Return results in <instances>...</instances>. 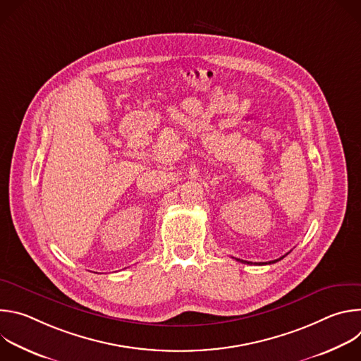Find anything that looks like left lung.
Returning a JSON list of instances; mask_svg holds the SVG:
<instances>
[{"instance_id": "8db88e82", "label": "left lung", "mask_w": 361, "mask_h": 361, "mask_svg": "<svg viewBox=\"0 0 361 361\" xmlns=\"http://www.w3.org/2000/svg\"><path fill=\"white\" fill-rule=\"evenodd\" d=\"M281 259H284V255L283 257H280V259L279 260H281ZM279 260H273V262H269V263H263V264H273V263H277ZM238 262H243V260H238ZM243 263H247V264H251L250 262H243Z\"/></svg>"}]
</instances>
